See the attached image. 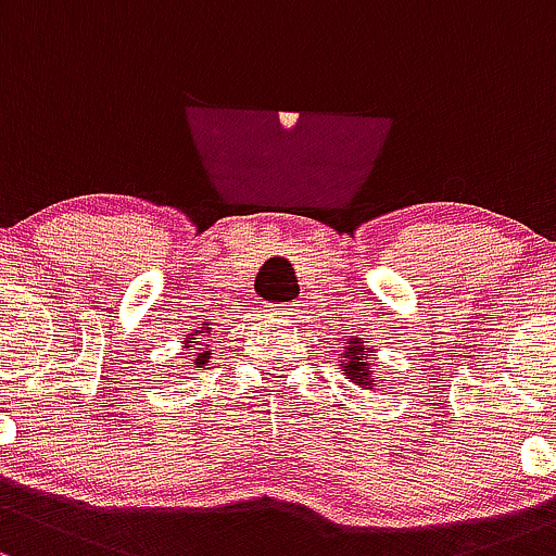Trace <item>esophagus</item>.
Listing matches in <instances>:
<instances>
[{
	"label": "esophagus",
	"instance_id": "1",
	"mask_svg": "<svg viewBox=\"0 0 556 556\" xmlns=\"http://www.w3.org/2000/svg\"><path fill=\"white\" fill-rule=\"evenodd\" d=\"M268 312H271L274 317H293L298 308L293 306V303H277V306L268 308Z\"/></svg>",
	"mask_w": 556,
	"mask_h": 556
}]
</instances>
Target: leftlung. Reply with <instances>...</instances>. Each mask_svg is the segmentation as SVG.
Returning <instances> with one entry per match:
<instances>
[{
	"label": "left lung",
	"instance_id": "left-lung-1",
	"mask_svg": "<svg viewBox=\"0 0 556 556\" xmlns=\"http://www.w3.org/2000/svg\"><path fill=\"white\" fill-rule=\"evenodd\" d=\"M362 354H365L362 352V346H349L346 362H343V372H346L354 383H370V365H367Z\"/></svg>",
	"mask_w": 556,
	"mask_h": 556
}]
</instances>
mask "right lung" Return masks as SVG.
<instances>
[{
	"mask_svg": "<svg viewBox=\"0 0 556 556\" xmlns=\"http://www.w3.org/2000/svg\"><path fill=\"white\" fill-rule=\"evenodd\" d=\"M189 343H197V341H189ZM207 359H210V352H200V356H197V367L204 365Z\"/></svg>",
	"mask_w": 556,
	"mask_h": 556,
	"instance_id": "right-lung-1",
	"label": "right lung"
}]
</instances>
